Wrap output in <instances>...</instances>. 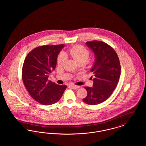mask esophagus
Here are the masks:
<instances>
[{
    "instance_id": "1",
    "label": "esophagus",
    "mask_w": 146,
    "mask_h": 146,
    "mask_svg": "<svg viewBox=\"0 0 146 146\" xmlns=\"http://www.w3.org/2000/svg\"><path fill=\"white\" fill-rule=\"evenodd\" d=\"M70 86L71 87V88H73V89H78L79 88V86H77V85H73V84L70 85Z\"/></svg>"
}]
</instances>
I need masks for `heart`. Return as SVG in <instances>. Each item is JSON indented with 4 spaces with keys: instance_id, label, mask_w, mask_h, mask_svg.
<instances>
[{
    "instance_id": "b5f03b06",
    "label": "heart",
    "mask_w": 146,
    "mask_h": 146,
    "mask_svg": "<svg viewBox=\"0 0 146 146\" xmlns=\"http://www.w3.org/2000/svg\"><path fill=\"white\" fill-rule=\"evenodd\" d=\"M70 56L77 63L86 62L89 58V52L88 50L81 45H76L69 50ZM66 58V55L64 52L59 54L57 57V63L59 65H62Z\"/></svg>"
}]
</instances>
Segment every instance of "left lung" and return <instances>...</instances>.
Returning a JSON list of instances; mask_svg holds the SVG:
<instances>
[{"mask_svg": "<svg viewBox=\"0 0 146 146\" xmlns=\"http://www.w3.org/2000/svg\"><path fill=\"white\" fill-rule=\"evenodd\" d=\"M86 45L95 55V62L90 70L95 77L92 87H84L88 95L83 101L86 104L96 105L111 95L118 84L121 67L117 53L107 44L94 40L86 42Z\"/></svg>", "mask_w": 146, "mask_h": 146, "instance_id": "1", "label": "left lung"}]
</instances>
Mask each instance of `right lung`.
I'll return each mask as SVG.
<instances>
[{
  "label": "right lung",
  "mask_w": 146,
  "mask_h": 146,
  "mask_svg": "<svg viewBox=\"0 0 146 146\" xmlns=\"http://www.w3.org/2000/svg\"><path fill=\"white\" fill-rule=\"evenodd\" d=\"M64 46L44 45L32 50L26 56L22 67V80L29 95L39 104L51 105L58 102L67 88L48 80L55 70L60 51Z\"/></svg>",
  "instance_id": "right-lung-1"
}]
</instances>
